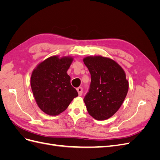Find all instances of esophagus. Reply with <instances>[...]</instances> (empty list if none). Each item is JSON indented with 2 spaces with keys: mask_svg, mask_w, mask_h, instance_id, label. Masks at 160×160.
Here are the masks:
<instances>
[{
  "mask_svg": "<svg viewBox=\"0 0 160 160\" xmlns=\"http://www.w3.org/2000/svg\"><path fill=\"white\" fill-rule=\"evenodd\" d=\"M77 92H78L79 96H81L82 93H83V89H82V88H77Z\"/></svg>",
  "mask_w": 160,
  "mask_h": 160,
  "instance_id": "1",
  "label": "esophagus"
}]
</instances>
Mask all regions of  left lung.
I'll return each instance as SVG.
<instances>
[{
    "mask_svg": "<svg viewBox=\"0 0 160 160\" xmlns=\"http://www.w3.org/2000/svg\"><path fill=\"white\" fill-rule=\"evenodd\" d=\"M83 61L91 77L89 91L83 99L87 109L97 120L108 119L118 111L128 94L125 72L108 57L88 56Z\"/></svg>",
    "mask_w": 160,
    "mask_h": 160,
    "instance_id": "obj_1",
    "label": "left lung"
}]
</instances>
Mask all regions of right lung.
Instances as JSON below:
<instances>
[{"instance_id":"1","label":"right lung","mask_w":160,"mask_h":160,"mask_svg":"<svg viewBox=\"0 0 160 160\" xmlns=\"http://www.w3.org/2000/svg\"><path fill=\"white\" fill-rule=\"evenodd\" d=\"M73 57L51 56L33 69L31 86L38 107L49 115H58L68 108L78 93L67 74Z\"/></svg>"}]
</instances>
